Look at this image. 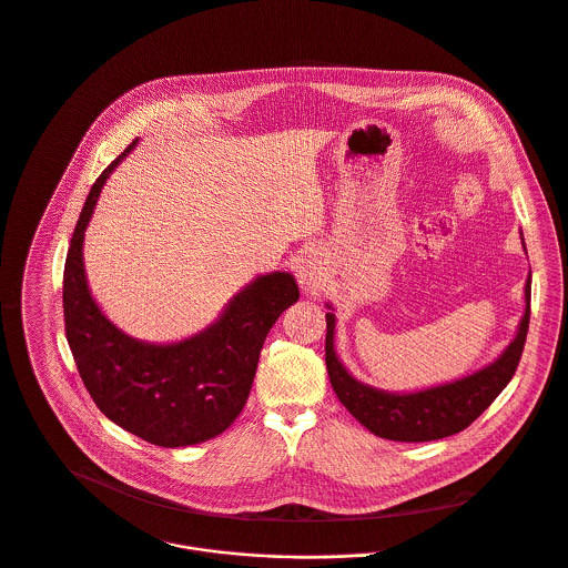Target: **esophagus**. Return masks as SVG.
Here are the masks:
<instances>
[{
  "label": "esophagus",
  "mask_w": 568,
  "mask_h": 568,
  "mask_svg": "<svg viewBox=\"0 0 568 568\" xmlns=\"http://www.w3.org/2000/svg\"><path fill=\"white\" fill-rule=\"evenodd\" d=\"M295 271H297V282H300L302 291L306 295H317L320 288H322V282H324V260H322V253L315 251V248L304 251L297 257Z\"/></svg>",
  "instance_id": "1"
}]
</instances>
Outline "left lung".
I'll return each mask as SVG.
<instances>
[{"label":"left lung","instance_id":"obj_1","mask_svg":"<svg viewBox=\"0 0 568 568\" xmlns=\"http://www.w3.org/2000/svg\"><path fill=\"white\" fill-rule=\"evenodd\" d=\"M526 253L524 237L519 233ZM326 368L346 410L373 435L393 442H430L464 430L510 382L526 342L530 317V271L524 284V315L510 344L481 368L428 388L393 393L357 379L335 351V308L326 304Z\"/></svg>","mask_w":568,"mask_h":568}]
</instances>
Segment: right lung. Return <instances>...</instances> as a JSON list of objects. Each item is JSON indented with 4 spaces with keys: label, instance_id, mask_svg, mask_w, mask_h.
<instances>
[{
    "label": "right lung",
    "instance_id": "add662e5",
    "mask_svg": "<svg viewBox=\"0 0 568 568\" xmlns=\"http://www.w3.org/2000/svg\"><path fill=\"white\" fill-rule=\"evenodd\" d=\"M138 142L98 178L71 237L64 266L67 337L87 390L111 422L155 446H193L237 419L264 339L300 300V288L284 271L257 275L215 322L178 342H146L115 326L89 288L84 235L106 180Z\"/></svg>",
    "mask_w": 568,
    "mask_h": 568
}]
</instances>
